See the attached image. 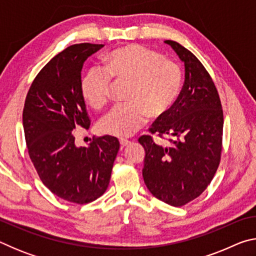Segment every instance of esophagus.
Segmentation results:
<instances>
[{"mask_svg":"<svg viewBox=\"0 0 256 256\" xmlns=\"http://www.w3.org/2000/svg\"><path fill=\"white\" fill-rule=\"evenodd\" d=\"M120 144L122 146H126L130 144V141L128 140H125V138H120Z\"/></svg>","mask_w":256,"mask_h":256,"instance_id":"1","label":"esophagus"}]
</instances>
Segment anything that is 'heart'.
I'll list each match as a JSON object with an SVG mask.
<instances>
[{"label":"heart","instance_id":"b5f03b06","mask_svg":"<svg viewBox=\"0 0 256 256\" xmlns=\"http://www.w3.org/2000/svg\"><path fill=\"white\" fill-rule=\"evenodd\" d=\"M112 78L130 82L124 105L112 107L99 120L100 132L128 138L148 120L170 112L180 92L183 72L174 60L158 52L132 44L112 50L106 68L92 66L81 80V92L90 106L102 108L110 96Z\"/></svg>","mask_w":256,"mask_h":256}]
</instances>
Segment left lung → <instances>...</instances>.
Here are the masks:
<instances>
[{"mask_svg":"<svg viewBox=\"0 0 256 256\" xmlns=\"http://www.w3.org/2000/svg\"><path fill=\"white\" fill-rule=\"evenodd\" d=\"M164 42L184 63L185 81L170 112L150 128L170 138L172 144H154L150 136L138 138L146 151L142 176L154 196L182 206L201 196L214 178L222 154L224 114L214 81L196 55L178 42Z\"/></svg>","mask_w":256,"mask_h":256,"instance_id":"obj_1","label":"left lung"}]
</instances>
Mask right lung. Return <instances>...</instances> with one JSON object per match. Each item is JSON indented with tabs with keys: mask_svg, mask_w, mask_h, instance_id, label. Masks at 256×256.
Here are the masks:
<instances>
[{
	"mask_svg": "<svg viewBox=\"0 0 256 256\" xmlns=\"http://www.w3.org/2000/svg\"><path fill=\"white\" fill-rule=\"evenodd\" d=\"M76 44L54 56L32 81L22 122L29 157L42 183L63 200L84 204L105 193L120 142L104 136L76 146L73 130H88L90 120L81 92L84 60L102 48Z\"/></svg>",
	"mask_w": 256,
	"mask_h": 256,
	"instance_id": "right-lung-1",
	"label": "right lung"
}]
</instances>
